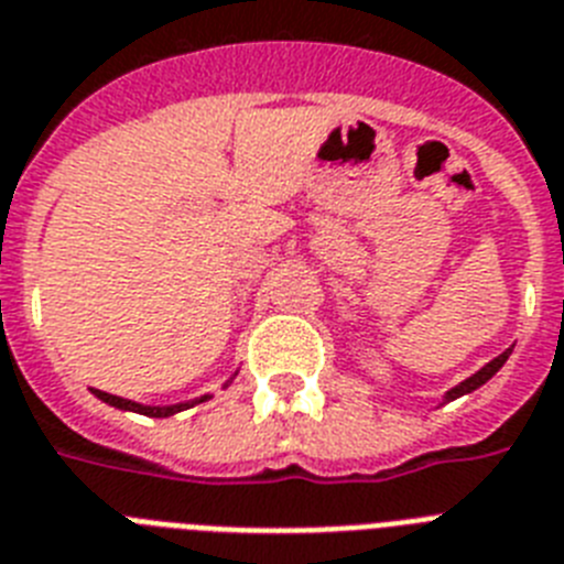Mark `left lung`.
<instances>
[{"label": "left lung", "mask_w": 564, "mask_h": 564, "mask_svg": "<svg viewBox=\"0 0 564 564\" xmlns=\"http://www.w3.org/2000/svg\"><path fill=\"white\" fill-rule=\"evenodd\" d=\"M510 352H513V347H508L501 355H496L494 361H487L479 372H473V376L465 378L462 384L451 387V390H447V392H444V395H442V404H447V401L462 399V395H467V392L479 390L481 384H487V381H490V378H494L496 372L501 370V367H505V361H508V358H510ZM442 404H438V406H442Z\"/></svg>", "instance_id": "obj_1"}]
</instances>
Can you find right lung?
I'll return each mask as SVG.
<instances>
[{"label":"right lung","mask_w":564,"mask_h":564,"mask_svg":"<svg viewBox=\"0 0 564 564\" xmlns=\"http://www.w3.org/2000/svg\"><path fill=\"white\" fill-rule=\"evenodd\" d=\"M238 376V372H235ZM231 376V378H235ZM231 378L226 381L224 387L231 384ZM99 401H106L108 406H117V410H126V413H140V415H149V419H169V415H177L183 410L194 404H203V401H209L212 395H200V399H188V401H180V404H140V401H131V399H120V395H111V392H102V390H91Z\"/></svg>","instance_id":"add662e5"}]
</instances>
